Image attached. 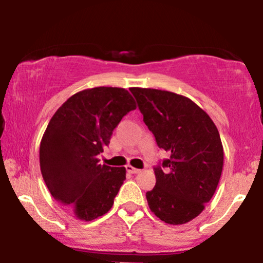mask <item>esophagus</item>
I'll list each match as a JSON object with an SVG mask.
<instances>
[{
  "label": "esophagus",
  "mask_w": 263,
  "mask_h": 263,
  "mask_svg": "<svg viewBox=\"0 0 263 263\" xmlns=\"http://www.w3.org/2000/svg\"><path fill=\"white\" fill-rule=\"evenodd\" d=\"M125 168H127V171L130 172V174H139V172H141V170H140V168H136L134 166H132V165H127V166H125Z\"/></svg>",
  "instance_id": "obj_1"
}]
</instances>
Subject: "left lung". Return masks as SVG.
<instances>
[{
    "mask_svg": "<svg viewBox=\"0 0 263 263\" xmlns=\"http://www.w3.org/2000/svg\"><path fill=\"white\" fill-rule=\"evenodd\" d=\"M130 92L157 145L171 154L154 167L157 183L146 193L149 210L166 224L189 222L204 210L220 179L224 149L218 129L184 96L140 87Z\"/></svg>",
    "mask_w": 263,
    "mask_h": 263,
    "instance_id": "8db88e82",
    "label": "left lung"
}]
</instances>
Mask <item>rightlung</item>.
Instances as JSON below:
<instances>
[{"label": "right lung", "instance_id": "add662e5", "mask_svg": "<svg viewBox=\"0 0 263 263\" xmlns=\"http://www.w3.org/2000/svg\"><path fill=\"white\" fill-rule=\"evenodd\" d=\"M136 104L127 89L95 87L75 93L50 120L39 148L41 171L57 202L80 220L111 210L125 167L99 164L114 129Z\"/></svg>", "mask_w": 263, "mask_h": 263}]
</instances>
